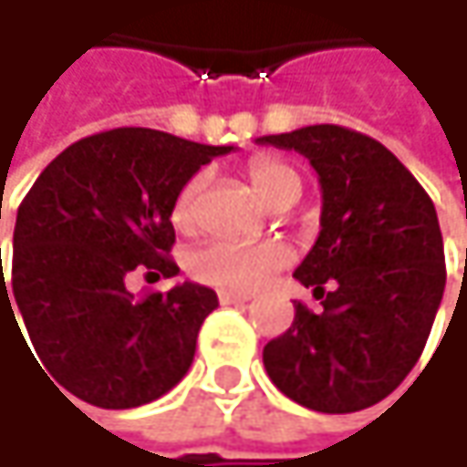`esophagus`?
Here are the masks:
<instances>
[{"instance_id":"1","label":"esophagus","mask_w":467,"mask_h":467,"mask_svg":"<svg viewBox=\"0 0 467 467\" xmlns=\"http://www.w3.org/2000/svg\"><path fill=\"white\" fill-rule=\"evenodd\" d=\"M217 300L223 306H244V303H250V295H242V292H220Z\"/></svg>"}]
</instances>
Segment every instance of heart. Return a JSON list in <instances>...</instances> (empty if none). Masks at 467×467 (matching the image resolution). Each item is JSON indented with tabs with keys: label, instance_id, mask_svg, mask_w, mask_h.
I'll list each match as a JSON object with an SVG mask.
<instances>
[{
	"label": "heart",
	"instance_id": "b5f03b06",
	"mask_svg": "<svg viewBox=\"0 0 467 467\" xmlns=\"http://www.w3.org/2000/svg\"><path fill=\"white\" fill-rule=\"evenodd\" d=\"M252 185L257 193L274 207L295 204L303 193V183L297 172L276 159H252L247 167ZM204 172L191 175L175 202H172V223L178 231L193 234L202 225V193H204ZM289 250L279 242H260V244H244V242H225L215 239L207 242L204 247L193 252L191 257V274L204 284H213L220 289H234V292H252L268 282L276 271H282L289 263Z\"/></svg>",
	"mask_w": 467,
	"mask_h": 467
}]
</instances>
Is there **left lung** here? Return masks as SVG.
I'll use <instances>...</instances> for the list:
<instances>
[{
    "label": "left lung",
    "instance_id": "1",
    "mask_svg": "<svg viewBox=\"0 0 467 467\" xmlns=\"http://www.w3.org/2000/svg\"><path fill=\"white\" fill-rule=\"evenodd\" d=\"M303 153L321 185V231L295 279L324 311L295 321L263 348L268 378L314 412L346 415L393 393L412 372L447 268L436 207L383 143L337 124L257 138Z\"/></svg>",
    "mask_w": 467,
    "mask_h": 467
}]
</instances>
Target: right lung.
Masks as SVG:
<instances>
[{"instance_id":"add662e5","label":"right lung","mask_w":467,"mask_h":467,"mask_svg":"<svg viewBox=\"0 0 467 467\" xmlns=\"http://www.w3.org/2000/svg\"><path fill=\"white\" fill-rule=\"evenodd\" d=\"M231 150L119 127L68 146L31 185L17 207L0 306L23 317L39 364L60 388L92 407L132 410L183 380L217 295L183 282L135 297L127 282L132 274L178 276L167 257L172 202L202 164Z\"/></svg>"}]
</instances>
